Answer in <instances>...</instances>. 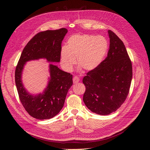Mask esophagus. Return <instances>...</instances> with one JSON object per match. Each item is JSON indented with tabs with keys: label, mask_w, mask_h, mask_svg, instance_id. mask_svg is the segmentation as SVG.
Returning a JSON list of instances; mask_svg holds the SVG:
<instances>
[{
	"label": "esophagus",
	"mask_w": 150,
	"mask_h": 150,
	"mask_svg": "<svg viewBox=\"0 0 150 150\" xmlns=\"http://www.w3.org/2000/svg\"><path fill=\"white\" fill-rule=\"evenodd\" d=\"M79 77H78V76H74V78H73V83H74V84H77L78 83L79 81Z\"/></svg>",
	"instance_id": "1"
}]
</instances>
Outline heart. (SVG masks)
Wrapping results in <instances>:
<instances>
[{
	"instance_id": "heart-1",
	"label": "heart",
	"mask_w": 150,
	"mask_h": 150,
	"mask_svg": "<svg viewBox=\"0 0 150 150\" xmlns=\"http://www.w3.org/2000/svg\"><path fill=\"white\" fill-rule=\"evenodd\" d=\"M108 42L101 35L76 34L67 39L66 46L61 50V64L71 71L76 63L86 71L97 68L104 60L108 50Z\"/></svg>"
}]
</instances>
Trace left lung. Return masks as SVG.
<instances>
[{"instance_id": "obj_1", "label": "left lung", "mask_w": 150, "mask_h": 150, "mask_svg": "<svg viewBox=\"0 0 150 150\" xmlns=\"http://www.w3.org/2000/svg\"><path fill=\"white\" fill-rule=\"evenodd\" d=\"M108 34L110 44L106 58L83 79L85 105L100 115H110L122 105L133 76L132 64L123 42L111 30Z\"/></svg>"}]
</instances>
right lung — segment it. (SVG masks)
<instances>
[{"mask_svg":"<svg viewBox=\"0 0 150 150\" xmlns=\"http://www.w3.org/2000/svg\"><path fill=\"white\" fill-rule=\"evenodd\" d=\"M67 33L65 28L40 32L27 44L16 66L15 81L20 101L29 115L35 119H50L60 112L72 85V75L51 63L47 87L42 93L33 95L27 91L22 82L24 66L26 62L39 59L60 62L61 43Z\"/></svg>","mask_w":150,"mask_h":150,"instance_id":"right-lung-1","label":"right lung"}]
</instances>
